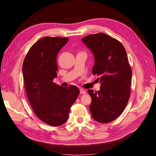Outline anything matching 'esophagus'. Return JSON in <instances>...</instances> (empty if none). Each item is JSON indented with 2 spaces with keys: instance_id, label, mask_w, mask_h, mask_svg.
Here are the masks:
<instances>
[{
  "instance_id": "34e87169",
  "label": "esophagus",
  "mask_w": 156,
  "mask_h": 156,
  "mask_svg": "<svg viewBox=\"0 0 156 156\" xmlns=\"http://www.w3.org/2000/svg\"><path fill=\"white\" fill-rule=\"evenodd\" d=\"M86 93H87V92H86L85 90H84L83 88H80V94H86Z\"/></svg>"
}]
</instances>
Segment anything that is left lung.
I'll use <instances>...</instances> for the list:
<instances>
[{"mask_svg": "<svg viewBox=\"0 0 156 156\" xmlns=\"http://www.w3.org/2000/svg\"><path fill=\"white\" fill-rule=\"evenodd\" d=\"M82 41L94 54L92 74L100 77V90H88L90 110L96 121L108 123L122 114L130 98L132 72L126 51L119 41L102 32Z\"/></svg>", "mask_w": 156, "mask_h": 156, "instance_id": "1", "label": "left lung"}]
</instances>
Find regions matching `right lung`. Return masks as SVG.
I'll return each mask as SVG.
<instances>
[{
  "mask_svg": "<svg viewBox=\"0 0 156 156\" xmlns=\"http://www.w3.org/2000/svg\"><path fill=\"white\" fill-rule=\"evenodd\" d=\"M68 40L42 37L30 48L23 64L25 91L33 111L40 120L55 127L67 121L70 108L79 94L77 87H62L53 83L57 76L58 53Z\"/></svg>",
  "mask_w": 156,
  "mask_h": 156,
  "instance_id": "right-lung-1",
  "label": "right lung"
}]
</instances>
